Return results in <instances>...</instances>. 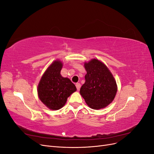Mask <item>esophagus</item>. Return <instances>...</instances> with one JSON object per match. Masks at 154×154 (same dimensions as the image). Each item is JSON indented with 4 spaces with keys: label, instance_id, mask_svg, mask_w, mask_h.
<instances>
[{
    "label": "esophagus",
    "instance_id": "34e87169",
    "mask_svg": "<svg viewBox=\"0 0 154 154\" xmlns=\"http://www.w3.org/2000/svg\"><path fill=\"white\" fill-rule=\"evenodd\" d=\"M76 87L77 90H78V91H79V90L80 89V87H81V84H80V83H77L76 84Z\"/></svg>",
    "mask_w": 154,
    "mask_h": 154
}]
</instances>
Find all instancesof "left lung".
<instances>
[{
  "instance_id": "8db88e82",
  "label": "left lung",
  "mask_w": 154,
  "mask_h": 154,
  "mask_svg": "<svg viewBox=\"0 0 154 154\" xmlns=\"http://www.w3.org/2000/svg\"><path fill=\"white\" fill-rule=\"evenodd\" d=\"M85 82L80 88V94L93 109L105 108L114 99L117 85L112 74L105 65L97 59L85 63Z\"/></svg>"
}]
</instances>
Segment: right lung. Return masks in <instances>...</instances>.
<instances>
[{"instance_id": "add662e5", "label": "right lung", "mask_w": 154, "mask_h": 154, "mask_svg": "<svg viewBox=\"0 0 154 154\" xmlns=\"http://www.w3.org/2000/svg\"><path fill=\"white\" fill-rule=\"evenodd\" d=\"M62 68L61 62L54 61L43 74L38 86L40 100L51 110L61 109L67 97L76 91L74 83L60 74Z\"/></svg>"}]
</instances>
